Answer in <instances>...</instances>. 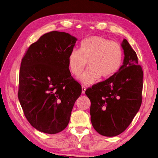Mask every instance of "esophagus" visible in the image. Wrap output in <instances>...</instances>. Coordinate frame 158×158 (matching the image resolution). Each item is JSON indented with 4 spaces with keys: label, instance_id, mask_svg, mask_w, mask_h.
<instances>
[{
    "label": "esophagus",
    "instance_id": "34e87169",
    "mask_svg": "<svg viewBox=\"0 0 158 158\" xmlns=\"http://www.w3.org/2000/svg\"><path fill=\"white\" fill-rule=\"evenodd\" d=\"M85 89H86V88H85V87L82 86V94H85Z\"/></svg>",
    "mask_w": 158,
    "mask_h": 158
}]
</instances>
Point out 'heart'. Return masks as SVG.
<instances>
[{"instance_id": "obj_1", "label": "heart", "mask_w": 158, "mask_h": 158, "mask_svg": "<svg viewBox=\"0 0 158 158\" xmlns=\"http://www.w3.org/2000/svg\"><path fill=\"white\" fill-rule=\"evenodd\" d=\"M123 61L121 45L98 35L83 40L79 50H71L68 56L69 70L75 76L82 73L88 62L89 68L78 78L84 85L97 82L101 77L111 78L120 70Z\"/></svg>"}]
</instances>
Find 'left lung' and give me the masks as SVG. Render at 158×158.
Returning <instances> with one entry per match:
<instances>
[{"instance_id":"left-lung-1","label":"left lung","mask_w":158,"mask_h":158,"mask_svg":"<svg viewBox=\"0 0 158 158\" xmlns=\"http://www.w3.org/2000/svg\"><path fill=\"white\" fill-rule=\"evenodd\" d=\"M124 59L117 73L85 90L91 102V122L101 135L115 136L125 131L142 103L143 71L136 52L127 40L121 43Z\"/></svg>"}]
</instances>
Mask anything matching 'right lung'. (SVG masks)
Here are the masks:
<instances>
[{
  "mask_svg": "<svg viewBox=\"0 0 158 158\" xmlns=\"http://www.w3.org/2000/svg\"><path fill=\"white\" fill-rule=\"evenodd\" d=\"M77 40L68 33H47L30 46L22 60L18 99L27 120L40 132L63 131L82 93L68 62Z\"/></svg>",
  "mask_w": 158,
  "mask_h": 158,
  "instance_id": "add662e5",
  "label": "right lung"
}]
</instances>
